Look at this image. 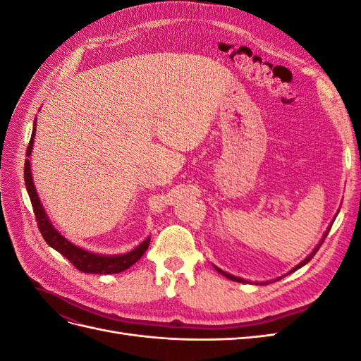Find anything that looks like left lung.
Instances as JSON below:
<instances>
[{
  "label": "left lung",
  "instance_id": "1",
  "mask_svg": "<svg viewBox=\"0 0 361 361\" xmlns=\"http://www.w3.org/2000/svg\"><path fill=\"white\" fill-rule=\"evenodd\" d=\"M329 232H330V227H329V231H326V232H325V235H324V238H322V239H321V243H319V244H318V245H316V248H314V250H313V251H312V253H310V255H309V256H307V257H305V259H304V260H302V262H301V264H298V265H297V267H295V268H293V269H292V271H290V272H293V271H297V269H298V268H301V267H302V265H305V264H307V262H310V260H312V259H313V256H314V255H316V253H318V250H319V248H321V245H322V243H324V239H325V238H326V235H329ZM215 269H216V271H218V272H221V274H223V276H226V277H227V279H231V280H233V281H239V283H247V281H245V280H243V279H239V277H235V276H232V274H227V272H224V271H221V269H220V268H216V267H215Z\"/></svg>",
  "mask_w": 361,
  "mask_h": 361
}]
</instances>
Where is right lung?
Wrapping results in <instances>:
<instances>
[{
  "mask_svg": "<svg viewBox=\"0 0 361 361\" xmlns=\"http://www.w3.org/2000/svg\"><path fill=\"white\" fill-rule=\"evenodd\" d=\"M36 134V122H35V129H32L31 140L27 147V157L31 155V149H32V138H35ZM24 179H25V187L30 195V200L32 204V211H35L36 215V221L39 231L45 239L47 244L52 247L54 250H57L59 253H61L64 257H66L71 264L81 272H89V274H116V272H122L128 269L129 267H133L135 262L145 255V251L149 247L150 238H147L145 243H141L135 250L129 251L126 255H120V256H102V255H94L89 253L80 247L73 245L69 243L66 238H63L54 226L49 223L48 216L43 211V207L40 204V200L37 197V192L35 188V183H32L31 178V169H30V161L25 159V166H24Z\"/></svg>",
  "mask_w": 361,
  "mask_h": 361,
  "instance_id": "right-lung-1",
  "label": "right lung"
}]
</instances>
